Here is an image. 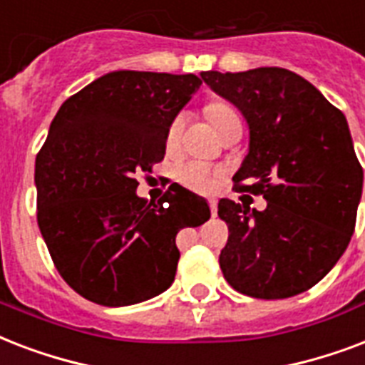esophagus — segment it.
I'll list each match as a JSON object with an SVG mask.
<instances>
[{"mask_svg":"<svg viewBox=\"0 0 365 365\" xmlns=\"http://www.w3.org/2000/svg\"><path fill=\"white\" fill-rule=\"evenodd\" d=\"M208 205H210L212 216H216V214H217V200L216 199H210V200H208Z\"/></svg>","mask_w":365,"mask_h":365,"instance_id":"obj_1","label":"esophagus"}]
</instances>
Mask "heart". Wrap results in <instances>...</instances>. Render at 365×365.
Returning <instances> with one entry per match:
<instances>
[{"label": "heart", "mask_w": 365, "mask_h": 365, "mask_svg": "<svg viewBox=\"0 0 365 365\" xmlns=\"http://www.w3.org/2000/svg\"><path fill=\"white\" fill-rule=\"evenodd\" d=\"M206 115L212 121L214 128H220L227 121L235 119L237 113H235L231 108L223 104H212L206 108ZM183 130V115H178L174 121H172L170 128H168V134H166V145L168 148H176L178 142H180V136H182ZM178 182H182L185 187L193 189V191H210L216 183V170L212 166L205 165V163H199V160H189V163H183V165L178 166L176 170Z\"/></svg>", "instance_id": "1"}]
</instances>
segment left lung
I'll use <instances>...</instances> for the list:
<instances>
[{
    "instance_id": "left-lung-1",
    "label": "left lung",
    "mask_w": 365,
    "mask_h": 365,
    "mask_svg": "<svg viewBox=\"0 0 365 365\" xmlns=\"http://www.w3.org/2000/svg\"><path fill=\"white\" fill-rule=\"evenodd\" d=\"M202 81L248 125V153L233 176L265 210L222 199L229 225L223 277L259 299L303 294L345 254L362 200L364 170L345 115L314 85L284 68L202 71Z\"/></svg>"
}]
</instances>
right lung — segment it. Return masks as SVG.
I'll use <instances>...</instances> for the list:
<instances>
[{"label": "right lung", "mask_w": 365, "mask_h": 365, "mask_svg": "<svg viewBox=\"0 0 365 365\" xmlns=\"http://www.w3.org/2000/svg\"><path fill=\"white\" fill-rule=\"evenodd\" d=\"M202 85L195 73L117 70L66 100L36 159L37 223L60 277L104 307L170 288L176 235L210 220L206 199L172 183L159 205L136 172L165 157L166 134Z\"/></svg>", "instance_id": "right-lung-1"}]
</instances>
